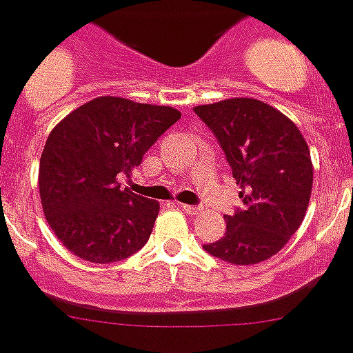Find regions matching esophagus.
Listing matches in <instances>:
<instances>
[{"instance_id": "esophagus-1", "label": "esophagus", "mask_w": 353, "mask_h": 353, "mask_svg": "<svg viewBox=\"0 0 353 353\" xmlns=\"http://www.w3.org/2000/svg\"><path fill=\"white\" fill-rule=\"evenodd\" d=\"M183 210L186 214H197V212H201V206H194V205H181Z\"/></svg>"}]
</instances>
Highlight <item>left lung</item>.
Here are the masks:
<instances>
[{
	"label": "left lung",
	"instance_id": "left-lung-1",
	"mask_svg": "<svg viewBox=\"0 0 353 353\" xmlns=\"http://www.w3.org/2000/svg\"><path fill=\"white\" fill-rule=\"evenodd\" d=\"M214 132L241 192L243 208L225 216V236L205 248L232 265H257L288 243L303 223L314 183L305 137L283 112L234 97L194 108Z\"/></svg>",
	"mask_w": 353,
	"mask_h": 353
}]
</instances>
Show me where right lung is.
Masks as SVG:
<instances>
[{"label": "right lung", "instance_id": "obj_1", "mask_svg": "<svg viewBox=\"0 0 353 353\" xmlns=\"http://www.w3.org/2000/svg\"><path fill=\"white\" fill-rule=\"evenodd\" d=\"M181 117L172 107L103 96L57 123L39 159L43 212L65 248L116 263L145 246L159 203L121 188L145 152Z\"/></svg>", "mask_w": 353, "mask_h": 353}]
</instances>
